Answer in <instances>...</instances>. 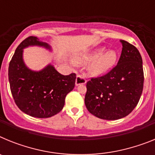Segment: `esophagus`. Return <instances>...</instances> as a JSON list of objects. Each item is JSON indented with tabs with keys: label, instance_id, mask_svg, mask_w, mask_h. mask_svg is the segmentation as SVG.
Returning a JSON list of instances; mask_svg holds the SVG:
<instances>
[{
	"label": "esophagus",
	"instance_id": "obj_1",
	"mask_svg": "<svg viewBox=\"0 0 155 155\" xmlns=\"http://www.w3.org/2000/svg\"><path fill=\"white\" fill-rule=\"evenodd\" d=\"M86 83V79L84 78V76L82 75H78L75 81V84L76 86L81 85V84H84Z\"/></svg>",
	"mask_w": 155,
	"mask_h": 155
}]
</instances>
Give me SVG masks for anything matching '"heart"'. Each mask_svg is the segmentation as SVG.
Returning a JSON list of instances; mask_svg holds the SVG:
<instances>
[{
  "label": "heart",
  "instance_id": "1",
  "mask_svg": "<svg viewBox=\"0 0 155 155\" xmlns=\"http://www.w3.org/2000/svg\"><path fill=\"white\" fill-rule=\"evenodd\" d=\"M118 60V53L114 50L105 51L103 48H98L82 54L76 59L80 64L91 63L88 67L90 74L98 76L112 69Z\"/></svg>",
  "mask_w": 155,
  "mask_h": 155
}]
</instances>
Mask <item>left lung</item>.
Returning <instances> with one entry per match:
<instances>
[{
  "instance_id": "left-lung-1",
  "label": "left lung",
  "mask_w": 155,
  "mask_h": 155,
  "mask_svg": "<svg viewBox=\"0 0 155 155\" xmlns=\"http://www.w3.org/2000/svg\"><path fill=\"white\" fill-rule=\"evenodd\" d=\"M117 65L102 77L87 82L84 103L98 118L116 120L128 116L139 102L143 87L140 53L125 40Z\"/></svg>"
}]
</instances>
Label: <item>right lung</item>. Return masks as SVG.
<instances>
[{
  "instance_id": "1",
  "label": "right lung",
  "mask_w": 155,
  "mask_h": 155,
  "mask_svg": "<svg viewBox=\"0 0 155 155\" xmlns=\"http://www.w3.org/2000/svg\"><path fill=\"white\" fill-rule=\"evenodd\" d=\"M34 46L52 50L50 45L35 36L23 40L9 64L11 91L23 113L37 118H49L63 109L66 95L74 87L76 74H61L51 64L39 71L29 69L23 61V50Z\"/></svg>"
}]
</instances>
